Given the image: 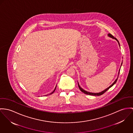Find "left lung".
Listing matches in <instances>:
<instances>
[{
    "label": "left lung",
    "mask_w": 133,
    "mask_h": 133,
    "mask_svg": "<svg viewBox=\"0 0 133 133\" xmlns=\"http://www.w3.org/2000/svg\"><path fill=\"white\" fill-rule=\"evenodd\" d=\"M108 36H109V37H110V38H113V39H115L117 42H118V44H119V45L120 46V44H119V41H118V40L117 39H116V38H114V36H113L111 34H108ZM122 62L121 63V65H122ZM120 69H119V72H118V75H119V72H120ZM118 77L117 78V79H116V80L114 81V82L111 85V86H110L108 88H107V89H105V90H104L103 91H102V92H99V93H92V92H88V91H85V90H84L81 87H80V86H79V84H78V87H79V89H80V90L82 92H83V93H84L85 94H87V95H94V96H99V95H102V94H103L104 93H105L108 90H109V89L111 87H112L116 83V82H117V79H118Z\"/></svg>",
    "instance_id": "left-lung-1"
}]
</instances>
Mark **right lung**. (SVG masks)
<instances>
[{
	"label": "right lung",
	"instance_id": "add662e5",
	"mask_svg": "<svg viewBox=\"0 0 133 133\" xmlns=\"http://www.w3.org/2000/svg\"><path fill=\"white\" fill-rule=\"evenodd\" d=\"M56 87H57V86H56ZM56 88H55V90H54V91H52V92L51 93H50V94H52V93H53L55 92V90H56Z\"/></svg>",
	"mask_w": 133,
	"mask_h": 133
}]
</instances>
